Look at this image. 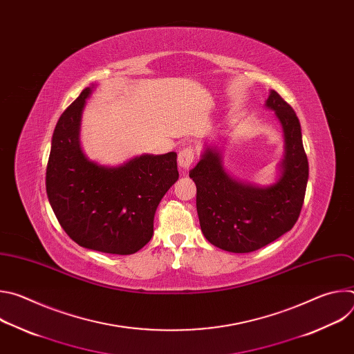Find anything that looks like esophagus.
<instances>
[{
  "label": "esophagus",
  "mask_w": 354,
  "mask_h": 354,
  "mask_svg": "<svg viewBox=\"0 0 354 354\" xmlns=\"http://www.w3.org/2000/svg\"><path fill=\"white\" fill-rule=\"evenodd\" d=\"M196 154H194V149L192 147H185L179 151L178 154V164L180 168L187 169L193 162H194Z\"/></svg>",
  "instance_id": "esophagus-1"
}]
</instances>
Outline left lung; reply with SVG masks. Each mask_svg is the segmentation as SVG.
<instances>
[{
	"instance_id": "left-lung-1",
	"label": "left lung",
	"mask_w": 354,
	"mask_h": 354,
	"mask_svg": "<svg viewBox=\"0 0 354 354\" xmlns=\"http://www.w3.org/2000/svg\"><path fill=\"white\" fill-rule=\"evenodd\" d=\"M266 106L276 112L286 141L281 176L274 185L258 187L235 180L221 165L218 151L209 147L189 172L197 187L201 231L210 243L235 254L261 249L290 231L306 197L308 160L299 120L276 91H270Z\"/></svg>"
}]
</instances>
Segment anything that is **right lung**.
<instances>
[{
  "label": "right lung",
  "mask_w": 354,
  "mask_h": 354,
  "mask_svg": "<svg viewBox=\"0 0 354 354\" xmlns=\"http://www.w3.org/2000/svg\"><path fill=\"white\" fill-rule=\"evenodd\" d=\"M92 88L81 92L56 124L46 192L60 225L80 246L131 255L153 236L156 210L179 178L176 153L144 154L116 168L89 161L80 147V124Z\"/></svg>",
  "instance_id": "obj_1"
}]
</instances>
